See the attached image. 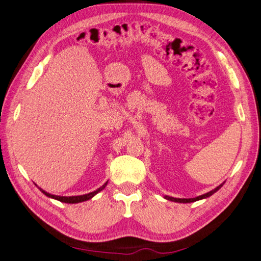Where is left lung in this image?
I'll list each match as a JSON object with an SVG mask.
<instances>
[{
  "instance_id": "1",
  "label": "left lung",
  "mask_w": 261,
  "mask_h": 261,
  "mask_svg": "<svg viewBox=\"0 0 261 261\" xmlns=\"http://www.w3.org/2000/svg\"><path fill=\"white\" fill-rule=\"evenodd\" d=\"M222 186H223V184H220V185L217 186V188H216L215 190L210 191V192H208V193L202 194V195H200V196H196V198H193V199H177V198H173V196H168V195H166L165 199L170 200V201H174V202H179V203H190V202H194V201H198V200H201V199L209 198L210 195H213L214 193H216V192H217L220 188H222Z\"/></svg>"
}]
</instances>
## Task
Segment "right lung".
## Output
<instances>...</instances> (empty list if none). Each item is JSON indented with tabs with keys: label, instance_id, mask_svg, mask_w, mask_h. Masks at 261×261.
<instances>
[{
	"label": "right lung",
	"instance_id": "1",
	"mask_svg": "<svg viewBox=\"0 0 261 261\" xmlns=\"http://www.w3.org/2000/svg\"><path fill=\"white\" fill-rule=\"evenodd\" d=\"M107 184H108V181H107L106 184H103L100 189H97V190L94 191V192H91V193H87V194H84V195H76V196H60V195H53V194L47 193V192H45V191L42 190V189H39V188H38V189L42 191L43 194H45L46 196H48V198L56 199V200H58V201H60V202H65V203H78V202H83V201H87V200L92 199L93 196H94L95 194L99 193L100 191H102L103 189H105L106 186H107Z\"/></svg>",
	"mask_w": 261,
	"mask_h": 261
}]
</instances>
